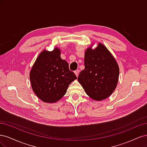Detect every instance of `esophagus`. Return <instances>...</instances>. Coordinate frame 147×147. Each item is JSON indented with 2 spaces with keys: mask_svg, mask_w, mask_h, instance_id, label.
<instances>
[{
  "mask_svg": "<svg viewBox=\"0 0 147 147\" xmlns=\"http://www.w3.org/2000/svg\"><path fill=\"white\" fill-rule=\"evenodd\" d=\"M74 73H75V75H76L77 77H78V74H79V70H76L74 72Z\"/></svg>",
  "mask_w": 147,
  "mask_h": 147,
  "instance_id": "esophagus-1",
  "label": "esophagus"
}]
</instances>
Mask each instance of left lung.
Masks as SVG:
<instances>
[{"mask_svg":"<svg viewBox=\"0 0 147 147\" xmlns=\"http://www.w3.org/2000/svg\"><path fill=\"white\" fill-rule=\"evenodd\" d=\"M84 69L78 80L84 91L96 100L105 99L117 86L119 66L113 55L103 44L98 43L92 50L89 47L84 53Z\"/></svg>","mask_w":147,"mask_h":147,"instance_id":"8db88e82","label":"left lung"}]
</instances>
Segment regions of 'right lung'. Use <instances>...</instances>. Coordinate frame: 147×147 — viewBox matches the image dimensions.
<instances>
[{
  "instance_id": "1",
  "label": "right lung",
  "mask_w": 147,
  "mask_h": 147,
  "mask_svg": "<svg viewBox=\"0 0 147 147\" xmlns=\"http://www.w3.org/2000/svg\"><path fill=\"white\" fill-rule=\"evenodd\" d=\"M61 51L55 48L52 51L44 50L34 63L29 74L32 90L44 102L54 103L66 93L69 84L76 75L69 69V64L61 59Z\"/></svg>"
}]
</instances>
